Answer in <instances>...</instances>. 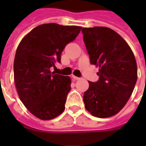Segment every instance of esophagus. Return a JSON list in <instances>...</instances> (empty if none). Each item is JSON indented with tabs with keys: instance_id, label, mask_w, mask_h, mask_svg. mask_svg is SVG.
I'll use <instances>...</instances> for the list:
<instances>
[{
	"instance_id": "1",
	"label": "esophagus",
	"mask_w": 146,
	"mask_h": 146,
	"mask_svg": "<svg viewBox=\"0 0 146 146\" xmlns=\"http://www.w3.org/2000/svg\"><path fill=\"white\" fill-rule=\"evenodd\" d=\"M72 77H73V79L75 80H78L80 79V77H77V76H73V75L72 76Z\"/></svg>"
}]
</instances>
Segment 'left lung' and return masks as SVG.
Returning a JSON list of instances; mask_svg holds the SVG:
<instances>
[{
    "mask_svg": "<svg viewBox=\"0 0 146 146\" xmlns=\"http://www.w3.org/2000/svg\"><path fill=\"white\" fill-rule=\"evenodd\" d=\"M81 30L91 64L99 67V80L89 81L84 95L86 110L99 118L113 116L123 108L135 88L138 78L135 55L122 36L110 28Z\"/></svg>",
    "mask_w": 146,
    "mask_h": 146,
    "instance_id": "8db88e82",
    "label": "left lung"
}]
</instances>
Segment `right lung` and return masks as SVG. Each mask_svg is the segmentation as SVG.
I'll use <instances>...</instances> for the list:
<instances>
[{
	"label": "right lung",
	"instance_id": "add662e5",
	"mask_svg": "<svg viewBox=\"0 0 146 146\" xmlns=\"http://www.w3.org/2000/svg\"><path fill=\"white\" fill-rule=\"evenodd\" d=\"M80 30L76 26L42 24L27 33L18 46L14 60L15 88L24 106L39 119H54L65 110L71 79L51 73L50 69L60 62L63 49Z\"/></svg>",
	"mask_w": 146,
	"mask_h": 146
}]
</instances>
